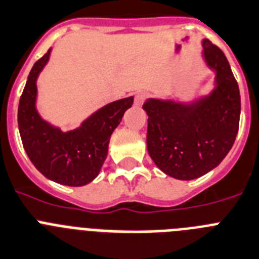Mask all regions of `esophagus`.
Masks as SVG:
<instances>
[{
    "label": "esophagus",
    "mask_w": 259,
    "mask_h": 259,
    "mask_svg": "<svg viewBox=\"0 0 259 259\" xmlns=\"http://www.w3.org/2000/svg\"><path fill=\"white\" fill-rule=\"evenodd\" d=\"M145 99H146V94H143V92L137 94L136 98H134V105H136V107H142Z\"/></svg>",
    "instance_id": "esophagus-1"
}]
</instances>
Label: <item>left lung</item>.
Returning a JSON list of instances; mask_svg holds the SVG:
<instances>
[{
	"instance_id": "left-lung-1",
	"label": "left lung",
	"mask_w": 259,
	"mask_h": 259,
	"mask_svg": "<svg viewBox=\"0 0 259 259\" xmlns=\"http://www.w3.org/2000/svg\"><path fill=\"white\" fill-rule=\"evenodd\" d=\"M202 58L215 73L208 94L193 100L150 98L147 151L156 167L177 180H194L217 168L232 148L238 132L241 100L224 53L202 40Z\"/></svg>"
}]
</instances>
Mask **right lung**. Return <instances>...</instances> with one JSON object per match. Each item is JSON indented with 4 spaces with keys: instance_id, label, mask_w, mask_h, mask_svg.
<instances>
[{
    "instance_id": "obj_1",
    "label": "right lung",
    "mask_w": 259,
    "mask_h": 259,
    "mask_svg": "<svg viewBox=\"0 0 259 259\" xmlns=\"http://www.w3.org/2000/svg\"><path fill=\"white\" fill-rule=\"evenodd\" d=\"M52 48L36 61L27 78L18 107V127L30 160L47 179L66 186L87 185L98 177L108 145L134 98H123L90 114L79 126L64 132L37 111V78L47 66Z\"/></svg>"
}]
</instances>
